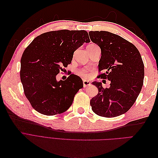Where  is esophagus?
Returning <instances> with one entry per match:
<instances>
[{"instance_id": "obj_1", "label": "esophagus", "mask_w": 158, "mask_h": 158, "mask_svg": "<svg viewBox=\"0 0 158 158\" xmlns=\"http://www.w3.org/2000/svg\"><path fill=\"white\" fill-rule=\"evenodd\" d=\"M91 85L90 82H89V81H86V80H84L83 81V85L84 88H86L88 86H89V85Z\"/></svg>"}]
</instances>
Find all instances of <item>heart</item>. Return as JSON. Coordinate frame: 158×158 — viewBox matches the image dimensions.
Masks as SVG:
<instances>
[{
  "instance_id": "1",
  "label": "heart",
  "mask_w": 158,
  "mask_h": 158,
  "mask_svg": "<svg viewBox=\"0 0 158 158\" xmlns=\"http://www.w3.org/2000/svg\"><path fill=\"white\" fill-rule=\"evenodd\" d=\"M78 74L80 76H83V77L87 78L89 76V74L88 73V70L85 69H82L78 70Z\"/></svg>"
}]
</instances>
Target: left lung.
Instances as JSON below:
<instances>
[{
	"mask_svg": "<svg viewBox=\"0 0 158 158\" xmlns=\"http://www.w3.org/2000/svg\"><path fill=\"white\" fill-rule=\"evenodd\" d=\"M91 40L102 50L98 78L110 80V87L101 82L92 84L98 89L90 100L92 111L98 115L114 117L127 112L140 93L144 77L141 55L131 43L118 35L106 31H91Z\"/></svg>",
	"mask_w": 158,
	"mask_h": 158,
	"instance_id": "obj_1",
	"label": "left lung"
}]
</instances>
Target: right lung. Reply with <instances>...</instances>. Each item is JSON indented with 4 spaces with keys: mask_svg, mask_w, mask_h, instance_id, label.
Segmentation results:
<instances>
[{
    "mask_svg": "<svg viewBox=\"0 0 158 158\" xmlns=\"http://www.w3.org/2000/svg\"><path fill=\"white\" fill-rule=\"evenodd\" d=\"M89 42L86 31L62 30L42 33L27 47L21 58L20 79L35 111L51 116L71 106L74 95L83 88L82 80L70 74L58 82L56 76L71 63L74 52Z\"/></svg>",
    "mask_w": 158,
    "mask_h": 158,
    "instance_id": "obj_1",
    "label": "right lung"
}]
</instances>
